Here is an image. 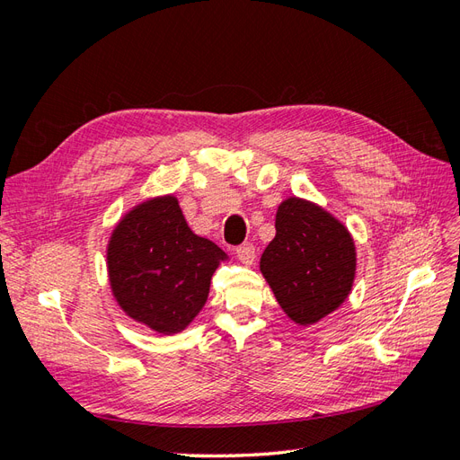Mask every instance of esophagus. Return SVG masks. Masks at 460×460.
Returning <instances> with one entry per match:
<instances>
[{"label":"esophagus","mask_w":460,"mask_h":460,"mask_svg":"<svg viewBox=\"0 0 460 460\" xmlns=\"http://www.w3.org/2000/svg\"><path fill=\"white\" fill-rule=\"evenodd\" d=\"M235 253H238V259L243 262V264H253L255 261V245L253 243H242L240 247H235Z\"/></svg>","instance_id":"1"}]
</instances>
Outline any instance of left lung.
I'll return each instance as SVG.
<instances>
[{"mask_svg":"<svg viewBox=\"0 0 460 460\" xmlns=\"http://www.w3.org/2000/svg\"><path fill=\"white\" fill-rule=\"evenodd\" d=\"M274 226V240L261 257V272L296 324H314L351 294L355 242L336 217L299 198L280 203Z\"/></svg>","mask_w":460,"mask_h":460,"instance_id":"8db88e82","label":"left lung"}]
</instances>
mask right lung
I'll list each match as a JSON object with an SVG mask.
<instances>
[{
  "label": "right lung",
  "mask_w": 460,
  "mask_h": 460,
  "mask_svg": "<svg viewBox=\"0 0 460 460\" xmlns=\"http://www.w3.org/2000/svg\"><path fill=\"white\" fill-rule=\"evenodd\" d=\"M226 259L217 243L191 232L174 196H161L136 205L111 234L109 284L130 318L171 336L199 314Z\"/></svg>",
  "instance_id": "obj_1"
}]
</instances>
